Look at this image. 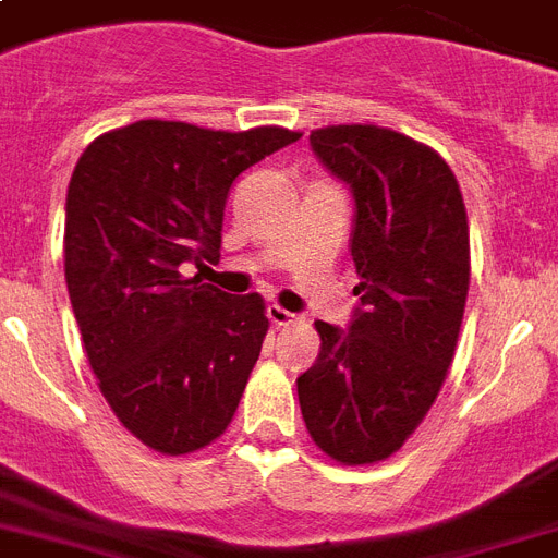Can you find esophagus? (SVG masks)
I'll return each mask as SVG.
<instances>
[{
	"instance_id": "esophagus-1",
	"label": "esophagus",
	"mask_w": 558,
	"mask_h": 558,
	"mask_svg": "<svg viewBox=\"0 0 558 558\" xmlns=\"http://www.w3.org/2000/svg\"><path fill=\"white\" fill-rule=\"evenodd\" d=\"M268 319H270V325H274V328H284V325H293L299 316H296V313L284 311V307H279V305H268Z\"/></svg>"
}]
</instances>
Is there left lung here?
<instances>
[{
  "mask_svg": "<svg viewBox=\"0 0 558 558\" xmlns=\"http://www.w3.org/2000/svg\"><path fill=\"white\" fill-rule=\"evenodd\" d=\"M313 154L356 199L359 307L316 322L319 359L296 379L311 439L342 464L385 462L411 439L453 362L471 288L468 214L434 147L376 124H328Z\"/></svg>",
  "mask_w": 558,
  "mask_h": 558,
  "instance_id": "left-lung-1",
  "label": "left lung"
}]
</instances>
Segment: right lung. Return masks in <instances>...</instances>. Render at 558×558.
I'll return each instance as SVG.
<instances>
[{
	"mask_svg": "<svg viewBox=\"0 0 558 558\" xmlns=\"http://www.w3.org/2000/svg\"><path fill=\"white\" fill-rule=\"evenodd\" d=\"M302 133L210 131L142 119L96 136L64 205V282L110 411L156 453L228 430L270 322L259 293L230 296L185 262L216 259L230 185Z\"/></svg>",
	"mask_w": 558,
	"mask_h": 558,
	"instance_id": "right-lung-1",
	"label": "right lung"
}]
</instances>
